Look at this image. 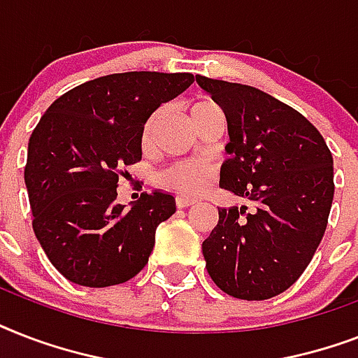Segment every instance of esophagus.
I'll list each match as a JSON object with an SVG mask.
<instances>
[{"instance_id": "34e87169", "label": "esophagus", "mask_w": 358, "mask_h": 358, "mask_svg": "<svg viewBox=\"0 0 358 358\" xmlns=\"http://www.w3.org/2000/svg\"><path fill=\"white\" fill-rule=\"evenodd\" d=\"M195 204L193 199H185V196H176V206L178 208H189Z\"/></svg>"}]
</instances>
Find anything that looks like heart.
Wrapping results in <instances>:
<instances>
[{
  "mask_svg": "<svg viewBox=\"0 0 358 358\" xmlns=\"http://www.w3.org/2000/svg\"><path fill=\"white\" fill-rule=\"evenodd\" d=\"M217 106L208 100H201V102H195L191 106V119L195 122L196 119H201L202 115L212 111ZM162 117V111H156L148 117L145 124V129H143V143L148 145L152 141V135H154V129L157 126V120ZM157 182L163 185V187H169V189L178 191V193H184V195H201L204 191L212 185L213 182V171L212 167H208L206 163H196V162H184V163H174L169 169H165L163 173L157 174Z\"/></svg>",
  "mask_w": 358,
  "mask_h": 358,
  "instance_id": "obj_1",
  "label": "heart"
}]
</instances>
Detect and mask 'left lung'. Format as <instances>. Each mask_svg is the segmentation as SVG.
<instances>
[{
	"label": "left lung",
	"instance_id": "1",
	"mask_svg": "<svg viewBox=\"0 0 358 358\" xmlns=\"http://www.w3.org/2000/svg\"><path fill=\"white\" fill-rule=\"evenodd\" d=\"M224 111L230 143L219 185L252 204L219 208L202 243L210 277L236 299L288 289L310 264L333 204V156L308 120L271 94L196 76Z\"/></svg>",
	"mask_w": 358,
	"mask_h": 358
}]
</instances>
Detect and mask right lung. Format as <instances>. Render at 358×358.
<instances>
[{"instance_id":"right-lung-1","label":"right lung","mask_w":358,"mask_h":358,"mask_svg":"<svg viewBox=\"0 0 358 358\" xmlns=\"http://www.w3.org/2000/svg\"><path fill=\"white\" fill-rule=\"evenodd\" d=\"M193 81L189 72L102 76L59 96L33 129L24 171L33 230L70 282L106 288L146 266L176 202L154 191L124 210L117 185L141 162L148 117Z\"/></svg>"}]
</instances>
